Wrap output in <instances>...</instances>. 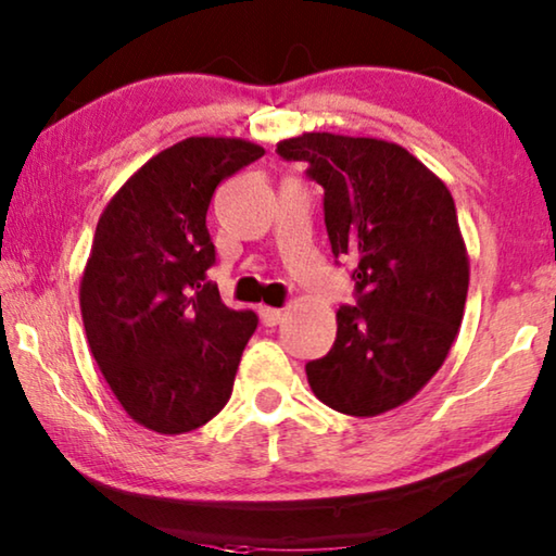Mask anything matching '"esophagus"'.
Wrapping results in <instances>:
<instances>
[{"instance_id":"obj_1","label":"esophagus","mask_w":556,"mask_h":556,"mask_svg":"<svg viewBox=\"0 0 556 556\" xmlns=\"http://www.w3.org/2000/svg\"><path fill=\"white\" fill-rule=\"evenodd\" d=\"M260 314H262V321L267 327H277L281 319H285V312L281 309H271V306H262L260 309Z\"/></svg>"}]
</instances>
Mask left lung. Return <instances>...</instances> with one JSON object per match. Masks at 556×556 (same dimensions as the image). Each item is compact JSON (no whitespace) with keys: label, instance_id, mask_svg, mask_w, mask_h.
<instances>
[{"label":"left lung","instance_id":"left-lung-1","mask_svg":"<svg viewBox=\"0 0 556 556\" xmlns=\"http://www.w3.org/2000/svg\"><path fill=\"white\" fill-rule=\"evenodd\" d=\"M277 154L325 187L337 260L354 264V306L337 312L327 357L306 362L312 392L352 417L409 402L442 367L469 289V256L450 189L407 149L306 131Z\"/></svg>","mask_w":556,"mask_h":556}]
</instances>
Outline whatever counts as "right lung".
Returning <instances> with one entry per match:
<instances>
[{
    "label": "right lung",
    "instance_id": "add662e5",
    "mask_svg": "<svg viewBox=\"0 0 556 556\" xmlns=\"http://www.w3.org/2000/svg\"><path fill=\"white\" fill-rule=\"evenodd\" d=\"M264 154L227 137H189L152 156L104 206L79 287L89 350L124 412L185 434L229 402L256 314L229 309L206 277V210L219 181Z\"/></svg>",
    "mask_w": 556,
    "mask_h": 556
}]
</instances>
